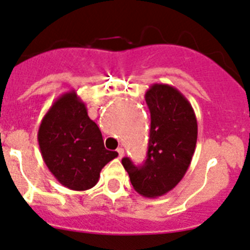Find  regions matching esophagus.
<instances>
[{
    "label": "esophagus",
    "mask_w": 250,
    "mask_h": 250,
    "mask_svg": "<svg viewBox=\"0 0 250 250\" xmlns=\"http://www.w3.org/2000/svg\"><path fill=\"white\" fill-rule=\"evenodd\" d=\"M117 152H118V156H120V158H122V157L125 156V149H123L122 147L118 148V149H117Z\"/></svg>",
    "instance_id": "esophagus-1"
}]
</instances>
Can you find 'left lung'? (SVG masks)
Segmentation results:
<instances>
[{
    "label": "left lung",
    "instance_id": "8db88e82",
    "mask_svg": "<svg viewBox=\"0 0 250 250\" xmlns=\"http://www.w3.org/2000/svg\"><path fill=\"white\" fill-rule=\"evenodd\" d=\"M145 97L150 112L147 159L137 167L125 157L122 164L137 193L158 198L172 190L189 168L198 125L189 101L173 86L154 83Z\"/></svg>",
    "mask_w": 250,
    "mask_h": 250
}]
</instances>
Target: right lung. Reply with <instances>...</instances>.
Instances as JSON below:
<instances>
[{"label":"right lung","mask_w":250,"mask_h":250,"mask_svg":"<svg viewBox=\"0 0 250 250\" xmlns=\"http://www.w3.org/2000/svg\"><path fill=\"white\" fill-rule=\"evenodd\" d=\"M37 138L49 172L72 190L91 189L102 168L118 156L104 148L100 128L76 91L53 102L42 118Z\"/></svg>","instance_id":"add662e5"}]
</instances>
